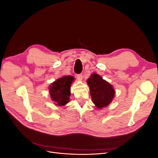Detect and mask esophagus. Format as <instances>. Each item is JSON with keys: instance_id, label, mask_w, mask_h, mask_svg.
<instances>
[{"instance_id": "obj_1", "label": "esophagus", "mask_w": 158, "mask_h": 158, "mask_svg": "<svg viewBox=\"0 0 158 158\" xmlns=\"http://www.w3.org/2000/svg\"><path fill=\"white\" fill-rule=\"evenodd\" d=\"M77 78H78V80H82V78H83L82 74H78V75H77Z\"/></svg>"}]
</instances>
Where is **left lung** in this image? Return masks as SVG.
Listing matches in <instances>:
<instances>
[{"instance_id":"1","label":"left lung","mask_w":158,"mask_h":158,"mask_svg":"<svg viewBox=\"0 0 158 158\" xmlns=\"http://www.w3.org/2000/svg\"><path fill=\"white\" fill-rule=\"evenodd\" d=\"M87 83L93 103L98 109H101L111 103L115 94L111 84L96 73L91 74Z\"/></svg>"}]
</instances>
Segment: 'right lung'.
<instances>
[{
  "label": "right lung",
  "instance_id": "add662e5",
  "mask_svg": "<svg viewBox=\"0 0 158 158\" xmlns=\"http://www.w3.org/2000/svg\"><path fill=\"white\" fill-rule=\"evenodd\" d=\"M74 80L72 76H64L52 82L49 88L52 101L57 106H64L69 102L70 85Z\"/></svg>",
  "mask_w": 158,
  "mask_h": 158
}]
</instances>
